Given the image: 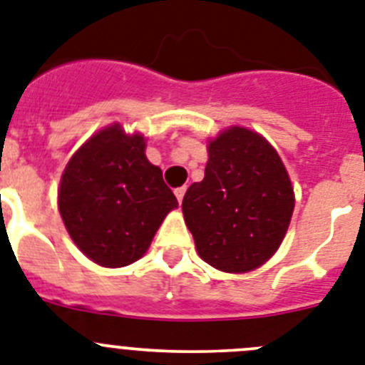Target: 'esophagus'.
Instances as JSON below:
<instances>
[{
  "label": "esophagus",
  "instance_id": "obj_1",
  "mask_svg": "<svg viewBox=\"0 0 365 365\" xmlns=\"http://www.w3.org/2000/svg\"><path fill=\"white\" fill-rule=\"evenodd\" d=\"M185 191H187V187H185V185H183V187H178V189H176V191H174V195H176V198H178L180 204H182L183 195H185Z\"/></svg>",
  "mask_w": 365,
  "mask_h": 365
}]
</instances>
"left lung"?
Masks as SVG:
<instances>
[{"label":"left lung","instance_id":"left-lung-1","mask_svg":"<svg viewBox=\"0 0 365 365\" xmlns=\"http://www.w3.org/2000/svg\"><path fill=\"white\" fill-rule=\"evenodd\" d=\"M202 182L183 196L196 252L220 272L242 274L277 252L294 213V189L275 148L253 130L231 126L207 147Z\"/></svg>","mask_w":365,"mask_h":365}]
</instances>
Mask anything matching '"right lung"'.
I'll return each mask as SVG.
<instances>
[{
    "instance_id": "add662e5",
    "label": "right lung",
    "mask_w": 365,
    "mask_h": 365,
    "mask_svg": "<svg viewBox=\"0 0 365 365\" xmlns=\"http://www.w3.org/2000/svg\"><path fill=\"white\" fill-rule=\"evenodd\" d=\"M145 147L141 134L106 126L73 154L60 180L58 211L69 237L106 268L143 257L163 218L178 207Z\"/></svg>"
}]
</instances>
